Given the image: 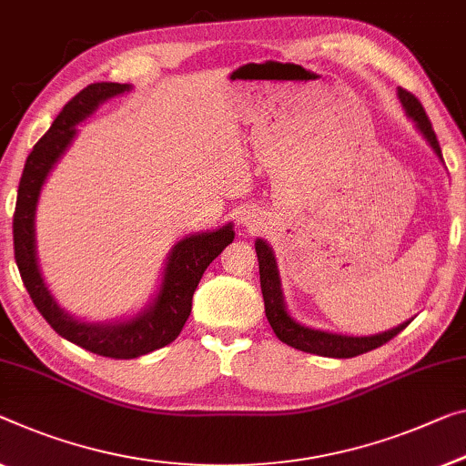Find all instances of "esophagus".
Returning <instances> with one entry per match:
<instances>
[{
  "instance_id": "esophagus-1",
  "label": "esophagus",
  "mask_w": 466,
  "mask_h": 466,
  "mask_svg": "<svg viewBox=\"0 0 466 466\" xmlns=\"http://www.w3.org/2000/svg\"><path fill=\"white\" fill-rule=\"evenodd\" d=\"M238 221L242 226H247L248 230H253V228H257L261 224V219H259V215L255 213V209H245L240 213V218H238Z\"/></svg>"
}]
</instances>
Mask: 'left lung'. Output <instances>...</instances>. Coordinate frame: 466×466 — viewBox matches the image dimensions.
Segmentation results:
<instances>
[{
  "instance_id": "1",
  "label": "left lung",
  "mask_w": 466,
  "mask_h": 466,
  "mask_svg": "<svg viewBox=\"0 0 466 466\" xmlns=\"http://www.w3.org/2000/svg\"><path fill=\"white\" fill-rule=\"evenodd\" d=\"M398 98L406 110L408 119L414 121L416 129L420 131L422 137H425L429 146H431L435 155L441 158L440 142H437L431 121H429L422 104L416 100L410 92H406V89L401 87L398 89ZM255 251H257V259H259V280H261L263 303H266L268 322L276 332V337L280 339L282 343L295 347V350L316 353V356H326V358H353V356H360V353L377 350V347L391 341L395 335H400V332L410 324V320H408L404 324L395 326L391 330L379 332V335H370V337H347V335H337V332L316 330V329H309V326H303L289 314L287 305H284L280 274H278L272 247H269L266 240L257 238Z\"/></svg>"
}]
</instances>
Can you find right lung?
Wrapping results in <instances>:
<instances>
[{"mask_svg":"<svg viewBox=\"0 0 466 466\" xmlns=\"http://www.w3.org/2000/svg\"><path fill=\"white\" fill-rule=\"evenodd\" d=\"M129 89V83H92L60 110L47 134L33 146L31 155L26 157L12 221L18 272L39 314L66 341L115 360L140 358L176 341L188 320L192 295L207 266L234 240L232 224H226L213 232L190 234L173 245L157 297L129 320L83 322L68 316L56 303L39 272L37 248H35V211H37L41 188L54 165L77 136V125L86 121L102 102Z\"/></svg>","mask_w":466,"mask_h":466,"instance_id":"obj_1","label":"right lung"}]
</instances>
